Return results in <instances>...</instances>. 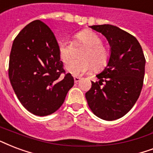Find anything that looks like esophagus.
<instances>
[{"label": "esophagus", "instance_id": "obj_1", "mask_svg": "<svg viewBox=\"0 0 153 153\" xmlns=\"http://www.w3.org/2000/svg\"><path fill=\"white\" fill-rule=\"evenodd\" d=\"M74 82H79V80H80V78L79 77H74Z\"/></svg>", "mask_w": 153, "mask_h": 153}]
</instances>
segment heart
I'll list each match as a JSON object with an SVG mask.
<instances>
[{
	"instance_id": "heart-1",
	"label": "heart",
	"mask_w": 153,
	"mask_h": 153,
	"mask_svg": "<svg viewBox=\"0 0 153 153\" xmlns=\"http://www.w3.org/2000/svg\"><path fill=\"white\" fill-rule=\"evenodd\" d=\"M74 44H82L86 48L82 51L81 59H74L66 64V70L74 76H79L89 71L94 67L98 71L108 64L111 57V51L108 46L102 44V38L94 31L84 30L75 35ZM73 44L62 42L59 44L58 53L60 59L67 62L71 57Z\"/></svg>"
}]
</instances>
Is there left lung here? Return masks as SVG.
Instances as JSON below:
<instances>
[{
    "instance_id": "8db88e82",
    "label": "left lung",
    "mask_w": 153,
    "mask_h": 153,
    "mask_svg": "<svg viewBox=\"0 0 153 153\" xmlns=\"http://www.w3.org/2000/svg\"><path fill=\"white\" fill-rule=\"evenodd\" d=\"M101 33L111 46L108 66L91 82L86 93L92 112L104 120H115L131 110L140 95L144 77L145 58L134 36L111 25L90 26Z\"/></svg>"
}]
</instances>
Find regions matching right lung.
<instances>
[{"instance_id": "right-lung-1", "label": "right lung", "mask_w": 153, "mask_h": 153, "mask_svg": "<svg viewBox=\"0 0 153 153\" xmlns=\"http://www.w3.org/2000/svg\"><path fill=\"white\" fill-rule=\"evenodd\" d=\"M52 30L39 20L23 28L9 56V78L23 107L38 116L51 115L63 103L74 78L60 60Z\"/></svg>"}]
</instances>
